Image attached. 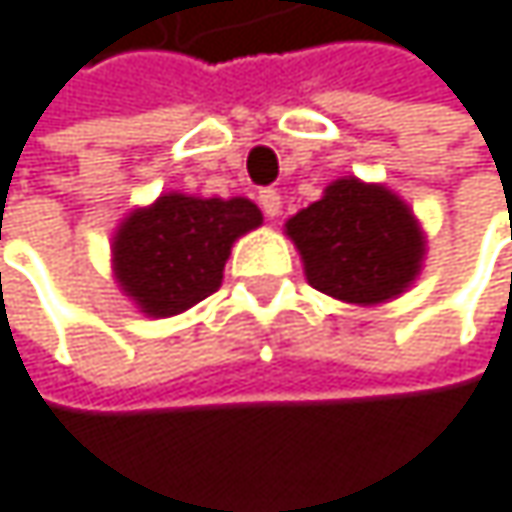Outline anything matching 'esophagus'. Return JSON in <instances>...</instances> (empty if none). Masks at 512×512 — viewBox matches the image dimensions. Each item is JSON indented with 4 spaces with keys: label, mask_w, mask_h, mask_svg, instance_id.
Listing matches in <instances>:
<instances>
[{
    "label": "esophagus",
    "mask_w": 512,
    "mask_h": 512,
    "mask_svg": "<svg viewBox=\"0 0 512 512\" xmlns=\"http://www.w3.org/2000/svg\"><path fill=\"white\" fill-rule=\"evenodd\" d=\"M258 203H261V209H264L267 218H276V215L282 212V197H279V191H273V188H264V191L258 194Z\"/></svg>",
    "instance_id": "obj_1"
}]
</instances>
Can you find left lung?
<instances>
[{
  "instance_id": "left-lung-1",
  "label": "left lung",
  "mask_w": 512,
  "mask_h": 512,
  "mask_svg": "<svg viewBox=\"0 0 512 512\" xmlns=\"http://www.w3.org/2000/svg\"><path fill=\"white\" fill-rule=\"evenodd\" d=\"M315 291L343 303L376 306L404 294L425 258V233L413 209L385 185L337 178L324 197L288 218Z\"/></svg>"
}]
</instances>
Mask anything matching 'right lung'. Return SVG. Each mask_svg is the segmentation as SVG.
I'll return each instance as SVG.
<instances>
[{"label": "right lung", "instance_id": "1", "mask_svg": "<svg viewBox=\"0 0 512 512\" xmlns=\"http://www.w3.org/2000/svg\"><path fill=\"white\" fill-rule=\"evenodd\" d=\"M261 221L245 197L163 194L121 221L112 239L115 279L139 312L178 315L221 288L233 242Z\"/></svg>", "mask_w": 512, "mask_h": 512}]
</instances>
